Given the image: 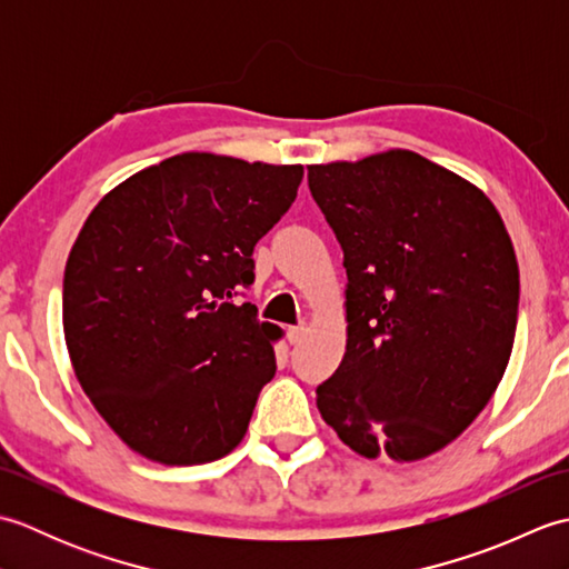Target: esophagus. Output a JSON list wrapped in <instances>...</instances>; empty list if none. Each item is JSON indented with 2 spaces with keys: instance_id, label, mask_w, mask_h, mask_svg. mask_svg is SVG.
<instances>
[{
  "instance_id": "34e87169",
  "label": "esophagus",
  "mask_w": 569,
  "mask_h": 569,
  "mask_svg": "<svg viewBox=\"0 0 569 569\" xmlns=\"http://www.w3.org/2000/svg\"><path fill=\"white\" fill-rule=\"evenodd\" d=\"M303 335H306V325H293V328H288V342L298 345L303 340Z\"/></svg>"
}]
</instances>
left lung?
Wrapping results in <instances>:
<instances>
[{
	"instance_id": "1",
	"label": "left lung",
	"mask_w": 569,
	"mask_h": 569,
	"mask_svg": "<svg viewBox=\"0 0 569 569\" xmlns=\"http://www.w3.org/2000/svg\"><path fill=\"white\" fill-rule=\"evenodd\" d=\"M308 186L347 269V349L320 416L361 457L416 462L471 426L509 365L511 237L485 192L416 151L308 166Z\"/></svg>"
}]
</instances>
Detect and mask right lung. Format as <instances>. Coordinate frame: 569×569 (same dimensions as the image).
<instances>
[{"mask_svg":"<svg viewBox=\"0 0 569 569\" xmlns=\"http://www.w3.org/2000/svg\"><path fill=\"white\" fill-rule=\"evenodd\" d=\"M300 180L303 166L188 151L84 220L63 278L68 355L107 426L151 462L204 465L244 438L281 328L232 296Z\"/></svg>","mask_w":569,"mask_h":569,"instance_id":"obj_1","label":"right lung"}]
</instances>
